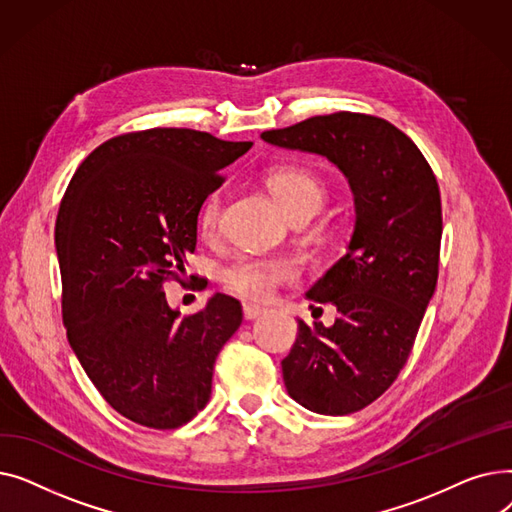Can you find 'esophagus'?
<instances>
[{
    "instance_id": "1",
    "label": "esophagus",
    "mask_w": 512,
    "mask_h": 512,
    "mask_svg": "<svg viewBox=\"0 0 512 512\" xmlns=\"http://www.w3.org/2000/svg\"><path fill=\"white\" fill-rule=\"evenodd\" d=\"M242 313H245V319H255L263 313V307H259L255 303H245L242 305Z\"/></svg>"
}]
</instances>
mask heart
Masks as SVG:
<instances>
[{"label":"heart","instance_id":"heart-1","mask_svg":"<svg viewBox=\"0 0 512 512\" xmlns=\"http://www.w3.org/2000/svg\"><path fill=\"white\" fill-rule=\"evenodd\" d=\"M270 191L282 209L290 215L317 213L324 203V184L321 180L297 166L278 168L267 178ZM222 215V195L220 191L211 193L199 209V230L211 236L220 226ZM297 278V267L284 257H251L242 255L228 263L222 270L224 286L249 301H267L278 290V286L288 284Z\"/></svg>","mask_w":512,"mask_h":512}]
</instances>
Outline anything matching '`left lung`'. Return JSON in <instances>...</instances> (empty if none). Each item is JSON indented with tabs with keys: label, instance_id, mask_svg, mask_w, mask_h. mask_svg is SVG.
Instances as JSON below:
<instances>
[{
	"label": "left lung",
	"instance_id": "8db88e82",
	"mask_svg": "<svg viewBox=\"0 0 512 512\" xmlns=\"http://www.w3.org/2000/svg\"><path fill=\"white\" fill-rule=\"evenodd\" d=\"M270 145L326 157L355 197L346 253L307 292L334 326H307L282 361L288 394L321 415L361 411L405 367L438 282L442 203L436 176L394 124L353 112L265 130Z\"/></svg>",
	"mask_w": 512,
	"mask_h": 512
}]
</instances>
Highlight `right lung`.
I'll return each instance as SVG.
<instances>
[{"label": "right lung", "instance_id": "obj_1", "mask_svg": "<svg viewBox=\"0 0 512 512\" xmlns=\"http://www.w3.org/2000/svg\"><path fill=\"white\" fill-rule=\"evenodd\" d=\"M251 147L191 128L128 132L99 145L66 188L56 251L68 342L99 394L134 423L180 427L211 396L242 307L215 292L180 317L164 284L184 274L220 172Z\"/></svg>", "mask_w": 512, "mask_h": 512}]
</instances>
